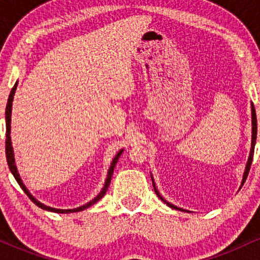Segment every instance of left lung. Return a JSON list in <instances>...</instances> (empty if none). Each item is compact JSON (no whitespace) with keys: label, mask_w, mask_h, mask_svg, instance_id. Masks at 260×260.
Segmentation results:
<instances>
[{"label":"left lung","mask_w":260,"mask_h":260,"mask_svg":"<svg viewBox=\"0 0 260 260\" xmlns=\"http://www.w3.org/2000/svg\"><path fill=\"white\" fill-rule=\"evenodd\" d=\"M255 140H256V115H255V109H254V106L252 105V148H250V153H249V157H248V162H247L246 171H244V175H243L242 186H243L244 182H246V178H247V176H248V172H249L250 165H252L253 155H254V145H255ZM153 184H154V181H153ZM154 189H155V193H156V194L160 197L159 192H157V189H156V188H155V184H154ZM160 199H161V201L165 202L166 204L169 205V207H171V208H174V209H178V210H182V211H186V210H183V209L177 208V207H175V205L170 204V203L166 202L165 199H162V197H160Z\"/></svg>","instance_id":"1"}]
</instances>
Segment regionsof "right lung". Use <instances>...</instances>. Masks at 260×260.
<instances>
[{
  "mask_svg": "<svg viewBox=\"0 0 260 260\" xmlns=\"http://www.w3.org/2000/svg\"><path fill=\"white\" fill-rule=\"evenodd\" d=\"M16 89H17V83H16V84H14L13 88H12L11 94H10V98H8V101H7V106H6V157H7V164H8V166H10L11 172H12V174H13L14 178H16L17 182H18V184H19V186L22 187V189L24 190L25 194L28 196L29 198H30V201H31L32 203H34V204H37L39 208L44 209V210L53 211V213H61V214H63V213H77V211L84 210V209L91 207V205H94L95 203L99 202L100 199L104 197V194H105L106 190H107V188H109V186H110V182H111V177H112V174H113V169H115L116 164H117L118 157L121 156L122 151H123V150L118 151L117 155H116V156H115V159L112 160V164H111V166H110V169H109V174H107V178H106V181H105V186H104L103 190H101L99 194H98V197H95V198L92 199V201H90L89 203H86V204L83 205V207H79V208H76V209H67V210H63V209L50 208V207H46V205L41 204L40 202H38L37 199H35L34 197H32V196L30 194V193H29V190L25 188L24 183H23L22 180H20L19 174H18V171H17L16 164H14L13 149H12V144H11V113H12V101H13V95H14V92H16Z\"/></svg>",
  "mask_w": 260,
  "mask_h": 260,
  "instance_id": "add662e5",
  "label": "right lung"
}]
</instances>
